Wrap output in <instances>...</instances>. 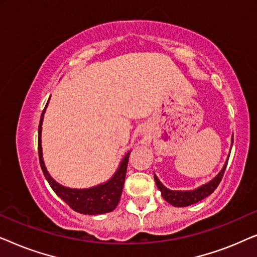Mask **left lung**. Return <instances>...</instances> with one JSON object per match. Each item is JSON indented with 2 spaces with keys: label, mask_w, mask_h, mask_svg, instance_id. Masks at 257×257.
<instances>
[{
  "label": "left lung",
  "mask_w": 257,
  "mask_h": 257,
  "mask_svg": "<svg viewBox=\"0 0 257 257\" xmlns=\"http://www.w3.org/2000/svg\"><path fill=\"white\" fill-rule=\"evenodd\" d=\"M227 164H224V166L219 174L216 175L215 178L213 179L212 181H209L208 184L201 186V187L194 189V191H188V192H179V191H171L165 187V186L161 184L156 175H154V180H156L157 187L159 188V191L161 192V195L163 198L166 200L168 203L173 205L175 207H186V206H191L193 203H196L199 201H201L202 199L207 198V196L212 194V193L215 191L217 186H219L220 181L222 180V177L224 174V171H226Z\"/></svg>",
  "instance_id": "left-lung-1"
}]
</instances>
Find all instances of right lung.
I'll use <instances>...</instances> for the list:
<instances>
[{
  "mask_svg": "<svg viewBox=\"0 0 257 257\" xmlns=\"http://www.w3.org/2000/svg\"><path fill=\"white\" fill-rule=\"evenodd\" d=\"M47 107V105H45ZM45 107L42 112L40 125H38V157H40L41 168L47 179L49 185L54 189V192L61 198L63 201L66 202L69 207L80 214H87V215H96V214H103L112 212L117 207L120 195L124 187L126 170H127V163L130 153L126 154L124 159L120 163L118 171L108 180L106 184L96 186V187L87 189H72L66 188L64 186L59 185L48 173L47 168L44 166L43 157H42V146H41V132H42V121H43V114Z\"/></svg>",
  "mask_w": 257,
  "mask_h": 257,
  "instance_id": "add662e5",
  "label": "right lung"
}]
</instances>
